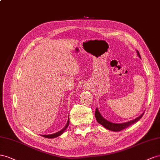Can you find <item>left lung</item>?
I'll return each mask as SVG.
<instances>
[{
  "label": "left lung",
  "instance_id": "left-lung-1",
  "mask_svg": "<svg viewBox=\"0 0 160 160\" xmlns=\"http://www.w3.org/2000/svg\"><path fill=\"white\" fill-rule=\"evenodd\" d=\"M137 53H138V56L141 58L139 52L137 51ZM143 114H144V112L141 114V115L139 117H138V118H136L135 119H133L132 121L126 122L118 123H118H113L111 122H109L107 120H106L105 118H104L102 117V115H100V113L99 112L98 108H96V111H95V117H96V119H97V122L98 123H100V125H102L104 127H105L106 129L112 131H122L123 129H126L127 127H128L129 126L133 125V123L138 122L140 119V118L143 117Z\"/></svg>",
  "mask_w": 160,
  "mask_h": 160
}]
</instances>
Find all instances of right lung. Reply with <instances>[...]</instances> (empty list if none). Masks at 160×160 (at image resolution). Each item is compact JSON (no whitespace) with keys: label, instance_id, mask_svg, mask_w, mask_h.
<instances>
[{"label":"right lung","instance_id":"add662e5","mask_svg":"<svg viewBox=\"0 0 160 160\" xmlns=\"http://www.w3.org/2000/svg\"><path fill=\"white\" fill-rule=\"evenodd\" d=\"M69 118H68V122H67V124H66V125L63 127V128L61 130V131H58V132H57V133H53V134H52V135H42V136H43V137H44V138H49V139H52V138H57V137H58V136H60V135H61L63 132L65 131V130L66 129V128L67 127H68V125H69Z\"/></svg>","mask_w":160,"mask_h":160}]
</instances>
